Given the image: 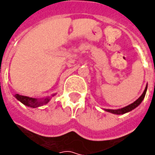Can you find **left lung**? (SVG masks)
Masks as SVG:
<instances>
[{"mask_svg": "<svg viewBox=\"0 0 155 155\" xmlns=\"http://www.w3.org/2000/svg\"><path fill=\"white\" fill-rule=\"evenodd\" d=\"M147 87H148V85H146V87H145V90L143 91V94H141V96H140L138 100L134 101V103L132 104H129V105H127L125 107L122 108V109H119V110H104L105 111H108V112H110L112 114H125V113H128V112H130V111L133 110L134 109H135L137 106H139L140 104H141V102L143 101V100L144 99V96H145V94H146V91H147Z\"/></svg>", "mask_w": 155, "mask_h": 155, "instance_id": "8db88e82", "label": "left lung"}]
</instances>
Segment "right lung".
<instances>
[{
    "label": "right lung",
    "instance_id": "obj_1",
    "mask_svg": "<svg viewBox=\"0 0 155 155\" xmlns=\"http://www.w3.org/2000/svg\"><path fill=\"white\" fill-rule=\"evenodd\" d=\"M54 94H53L52 96H54ZM15 97L19 101H21L22 104H24L26 106L31 108H36L42 106L44 104H46L50 101V98L46 97L42 100H38V99H35V98L28 97V96H24V95H20V94H15Z\"/></svg>",
    "mask_w": 155,
    "mask_h": 155
}]
</instances>
